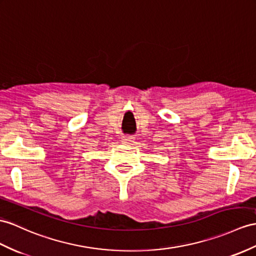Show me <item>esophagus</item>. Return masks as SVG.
<instances>
[{
  "instance_id": "obj_1",
  "label": "esophagus",
  "mask_w": 256,
  "mask_h": 256,
  "mask_svg": "<svg viewBox=\"0 0 256 256\" xmlns=\"http://www.w3.org/2000/svg\"><path fill=\"white\" fill-rule=\"evenodd\" d=\"M134 141V136H122V142L124 143V144H132Z\"/></svg>"
}]
</instances>
